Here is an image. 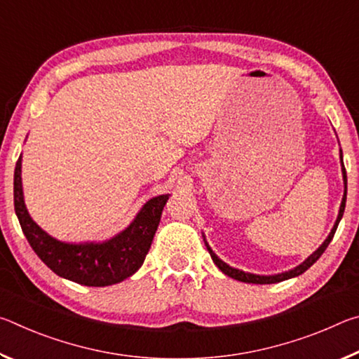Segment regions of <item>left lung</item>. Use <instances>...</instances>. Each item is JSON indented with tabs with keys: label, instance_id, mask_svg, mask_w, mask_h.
I'll return each instance as SVG.
<instances>
[{
	"label": "left lung",
	"instance_id": "obj_1",
	"mask_svg": "<svg viewBox=\"0 0 359 359\" xmlns=\"http://www.w3.org/2000/svg\"><path fill=\"white\" fill-rule=\"evenodd\" d=\"M340 163H342V175H344V185H345V191H344V198H342V203H340V209H339V215H337V220L334 223V226L331 229L330 236H327L326 241L321 244L317 250H315L311 257H309L304 263H301L299 266H296L294 269L287 271V272H282V274H276V276H257V274H250V272H244L241 269H236V267H231L226 263H223V261L217 257V255L212 252V248L209 247L208 242H205V247H208V250L210 253L212 259H214V263L217 264L218 269H220L223 274H226L231 278H236V280L239 282H245V283H259V285H266V283H277V282H283V280H288V278H293L297 277L306 272L309 267H311L315 261H317L323 252L326 250V247L330 245V242L334 238V233H336V229L339 226V222L340 218L344 215V210H345V201H347V172H345V166H344V161H342V150H340Z\"/></svg>",
	"mask_w": 359,
	"mask_h": 359
}]
</instances>
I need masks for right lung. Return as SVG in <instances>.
Returning a JSON list of instances; mask_svg holds the SVG:
<instances>
[{
    "instance_id": "add662e5",
    "label": "right lung",
    "mask_w": 359,
    "mask_h": 359,
    "mask_svg": "<svg viewBox=\"0 0 359 359\" xmlns=\"http://www.w3.org/2000/svg\"><path fill=\"white\" fill-rule=\"evenodd\" d=\"M169 194L151 198L125 231L106 242L68 244L53 239L29 217L22 190V155L14 171V208L34 253L57 276L85 287L118 283L142 266Z\"/></svg>"
}]
</instances>
